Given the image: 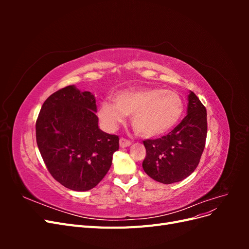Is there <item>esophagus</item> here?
<instances>
[{"mask_svg":"<svg viewBox=\"0 0 249 249\" xmlns=\"http://www.w3.org/2000/svg\"><path fill=\"white\" fill-rule=\"evenodd\" d=\"M131 141L130 140H127V139H125V138H120L119 139V145H120V147H127V146H130L131 145Z\"/></svg>","mask_w":249,"mask_h":249,"instance_id":"34e87169","label":"esophagus"}]
</instances>
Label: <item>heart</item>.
<instances>
[{
    "instance_id": "obj_1",
    "label": "heart",
    "mask_w": 249,
    "mask_h": 249,
    "mask_svg": "<svg viewBox=\"0 0 249 249\" xmlns=\"http://www.w3.org/2000/svg\"><path fill=\"white\" fill-rule=\"evenodd\" d=\"M184 112L182 97L173 90L142 88L120 91L114 95V103L102 102L99 117L103 124L113 130L132 116L134 131L142 137L162 136L175 126Z\"/></svg>"
}]
</instances>
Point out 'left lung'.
<instances>
[{
	"mask_svg": "<svg viewBox=\"0 0 249 249\" xmlns=\"http://www.w3.org/2000/svg\"><path fill=\"white\" fill-rule=\"evenodd\" d=\"M207 110L194 92L188 95L187 115L166 136L143 140V170L157 182H180L196 169L207 139Z\"/></svg>",
	"mask_w": 249,
	"mask_h": 249,
	"instance_id": "left-lung-1",
	"label": "left lung"
}]
</instances>
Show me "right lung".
Instances as JSON below:
<instances>
[{
	"label": "right lung",
	"mask_w": 249,
	"mask_h": 249,
	"mask_svg": "<svg viewBox=\"0 0 249 249\" xmlns=\"http://www.w3.org/2000/svg\"><path fill=\"white\" fill-rule=\"evenodd\" d=\"M94 95L66 86L50 95L36 120V142L57 182L74 191L92 189L107 175L119 148L117 135L100 130Z\"/></svg>",
	"instance_id": "1"
}]
</instances>
